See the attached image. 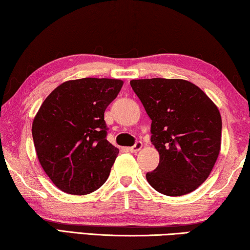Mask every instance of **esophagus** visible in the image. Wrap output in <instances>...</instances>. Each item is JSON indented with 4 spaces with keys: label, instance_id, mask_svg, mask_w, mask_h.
<instances>
[{
    "label": "esophagus",
    "instance_id": "esophagus-1",
    "mask_svg": "<svg viewBox=\"0 0 250 250\" xmlns=\"http://www.w3.org/2000/svg\"><path fill=\"white\" fill-rule=\"evenodd\" d=\"M143 147V143L141 142V141H137V142L134 144L133 146L129 147V151L133 152V153H136V152H139L141 149Z\"/></svg>",
    "mask_w": 250,
    "mask_h": 250
}]
</instances>
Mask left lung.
Segmentation results:
<instances>
[{"label":"left lung","instance_id":"obj_1","mask_svg":"<svg viewBox=\"0 0 250 250\" xmlns=\"http://www.w3.org/2000/svg\"><path fill=\"white\" fill-rule=\"evenodd\" d=\"M131 86L151 118V142L160 155L146 180L159 193L182 196L211 173L221 149L222 119L206 93L183 79H140Z\"/></svg>","mask_w":250,"mask_h":250}]
</instances>
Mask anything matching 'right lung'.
I'll list each match as a JSON object with an SVG mask.
<instances>
[{
  "label": "right lung",
  "mask_w": 250,
  "mask_h": 250,
  "mask_svg": "<svg viewBox=\"0 0 250 250\" xmlns=\"http://www.w3.org/2000/svg\"><path fill=\"white\" fill-rule=\"evenodd\" d=\"M123 83L104 78L66 81L36 114L31 131L38 160L64 193L90 194L109 176L119 150L106 139L104 115Z\"/></svg>",
  "instance_id": "add662e5"
}]
</instances>
